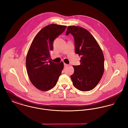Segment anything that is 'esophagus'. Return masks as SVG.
I'll return each mask as SVG.
<instances>
[{
  "label": "esophagus",
  "mask_w": 128,
  "mask_h": 128,
  "mask_svg": "<svg viewBox=\"0 0 128 128\" xmlns=\"http://www.w3.org/2000/svg\"><path fill=\"white\" fill-rule=\"evenodd\" d=\"M68 66V65L67 64H66L64 63V67H66Z\"/></svg>",
  "instance_id": "34e87169"
}]
</instances>
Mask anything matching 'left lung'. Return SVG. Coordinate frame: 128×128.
Returning <instances> with one entry per match:
<instances>
[{
	"label": "left lung",
	"instance_id": "obj_1",
	"mask_svg": "<svg viewBox=\"0 0 128 128\" xmlns=\"http://www.w3.org/2000/svg\"><path fill=\"white\" fill-rule=\"evenodd\" d=\"M74 36L75 52L81 56L80 64L73 66L71 78L74 87L81 91H89L100 82L104 72V56L99 44L87 29L68 26L66 35Z\"/></svg>",
	"mask_w": 128,
	"mask_h": 128
}]
</instances>
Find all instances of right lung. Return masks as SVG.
Segmentation results:
<instances>
[{
    "mask_svg": "<svg viewBox=\"0 0 128 128\" xmlns=\"http://www.w3.org/2000/svg\"><path fill=\"white\" fill-rule=\"evenodd\" d=\"M51 24L43 28L34 38L27 52L26 67L32 84L38 90L47 91L56 85L64 68V62L50 61V52L54 40L66 28Z\"/></svg>",
    "mask_w": 128,
    "mask_h": 128,
    "instance_id": "right-lung-1",
    "label": "right lung"
}]
</instances>
